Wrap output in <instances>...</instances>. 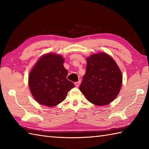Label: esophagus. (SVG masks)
I'll return each mask as SVG.
<instances>
[{
	"instance_id": "esophagus-1",
	"label": "esophagus",
	"mask_w": 149,
	"mask_h": 149,
	"mask_svg": "<svg viewBox=\"0 0 149 149\" xmlns=\"http://www.w3.org/2000/svg\"><path fill=\"white\" fill-rule=\"evenodd\" d=\"M80 83H81V81H79L78 82H75V86L77 88V87H79V86Z\"/></svg>"
}]
</instances>
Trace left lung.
I'll list each match as a JSON object with an SVG mask.
<instances>
[{
  "instance_id": "8db88e82",
  "label": "left lung",
  "mask_w": 149,
  "mask_h": 149,
  "mask_svg": "<svg viewBox=\"0 0 149 149\" xmlns=\"http://www.w3.org/2000/svg\"><path fill=\"white\" fill-rule=\"evenodd\" d=\"M86 72L79 90L96 106H106L115 99L122 84V74L113 58L99 52L86 58Z\"/></svg>"
}]
</instances>
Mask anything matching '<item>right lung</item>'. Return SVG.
Instances as JSON below:
<instances>
[{
	"mask_svg": "<svg viewBox=\"0 0 149 149\" xmlns=\"http://www.w3.org/2000/svg\"><path fill=\"white\" fill-rule=\"evenodd\" d=\"M60 54L42 56L29 73L28 84L33 97L40 105L54 107L64 100L74 84L66 79L68 71Z\"/></svg>",
	"mask_w": 149,
	"mask_h": 149,
	"instance_id": "add662e5",
	"label": "right lung"
}]
</instances>
